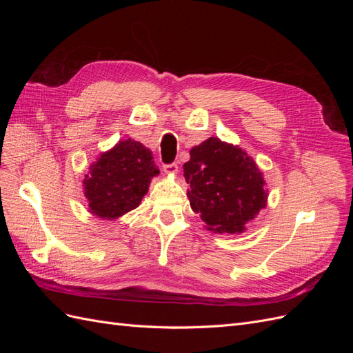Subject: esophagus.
<instances>
[{
  "label": "esophagus",
  "mask_w": 353,
  "mask_h": 353,
  "mask_svg": "<svg viewBox=\"0 0 353 353\" xmlns=\"http://www.w3.org/2000/svg\"><path fill=\"white\" fill-rule=\"evenodd\" d=\"M163 170L169 175H175L178 172V165L176 163H169V165H163Z\"/></svg>",
  "instance_id": "34e87169"
}]
</instances>
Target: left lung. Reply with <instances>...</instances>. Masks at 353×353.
Wrapping results in <instances>:
<instances>
[{
	"instance_id": "obj_1",
	"label": "left lung",
	"mask_w": 353,
	"mask_h": 353,
	"mask_svg": "<svg viewBox=\"0 0 353 353\" xmlns=\"http://www.w3.org/2000/svg\"><path fill=\"white\" fill-rule=\"evenodd\" d=\"M190 206L206 228L239 234L266 206L268 191L254 160L239 145L210 137L191 148L184 163Z\"/></svg>"
}]
</instances>
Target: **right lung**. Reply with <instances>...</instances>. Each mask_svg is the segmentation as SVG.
Here are the masks:
<instances>
[{
  "label": "right lung",
  "mask_w": 353,
  "mask_h": 353,
  "mask_svg": "<svg viewBox=\"0 0 353 353\" xmlns=\"http://www.w3.org/2000/svg\"><path fill=\"white\" fill-rule=\"evenodd\" d=\"M159 175L153 154L141 143L128 138L101 153L83 179V194L92 215L117 219L140 206L152 178Z\"/></svg>",
  "instance_id": "right-lung-1"
}]
</instances>
